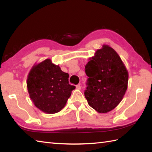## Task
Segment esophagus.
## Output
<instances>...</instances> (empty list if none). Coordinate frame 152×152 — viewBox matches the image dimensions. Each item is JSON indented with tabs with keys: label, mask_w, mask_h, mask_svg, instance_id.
Listing matches in <instances>:
<instances>
[{
	"label": "esophagus",
	"mask_w": 152,
	"mask_h": 152,
	"mask_svg": "<svg viewBox=\"0 0 152 152\" xmlns=\"http://www.w3.org/2000/svg\"><path fill=\"white\" fill-rule=\"evenodd\" d=\"M76 89H81V85L80 84H78L76 86Z\"/></svg>",
	"instance_id": "obj_1"
}]
</instances>
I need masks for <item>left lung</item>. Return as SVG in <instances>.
Segmentation results:
<instances>
[{"mask_svg": "<svg viewBox=\"0 0 152 152\" xmlns=\"http://www.w3.org/2000/svg\"><path fill=\"white\" fill-rule=\"evenodd\" d=\"M89 77L84 95L89 105L99 113L109 112L122 101L128 86L129 73L118 53L102 45L85 66Z\"/></svg>", "mask_w": 152, "mask_h": 152, "instance_id": "8db88e82", "label": "left lung"}]
</instances>
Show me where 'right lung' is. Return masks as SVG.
<instances>
[{
	"instance_id": "obj_1",
	"label": "right lung",
	"mask_w": 152,
	"mask_h": 152,
	"mask_svg": "<svg viewBox=\"0 0 152 152\" xmlns=\"http://www.w3.org/2000/svg\"><path fill=\"white\" fill-rule=\"evenodd\" d=\"M69 77L50 59L35 63L27 80L28 95L35 106L49 114L61 111L75 89L69 84Z\"/></svg>"
}]
</instances>
